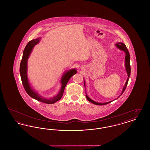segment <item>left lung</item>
<instances>
[{"mask_svg":"<svg viewBox=\"0 0 150 150\" xmlns=\"http://www.w3.org/2000/svg\"><path fill=\"white\" fill-rule=\"evenodd\" d=\"M115 46H116L117 48H119V50H122V51H124V52H125V70H126V71H127V73L128 77V78H127V79L126 82H125V85H124L123 88H122V91H121L120 95L117 98H119V97L121 96V95L122 94V93H124V91H125V88H126V87H127V86L128 83L130 75V71H131V70H130V54H129V52L128 50V49H127L126 45H125L124 43H121V42H117V43H116L115 44ZM84 83L85 90H86V82H85V80H84ZM86 99L88 100L90 102L92 103L93 104H94V105H105L108 104V103H110V102L114 101V100L117 99V98H115V100H111V101H109V102H107L100 103V102H96V101H94V100H92L91 98H90L87 96L86 92Z\"/></svg>","mask_w":150,"mask_h":150,"instance_id":"obj_1","label":"left lung"}]
</instances>
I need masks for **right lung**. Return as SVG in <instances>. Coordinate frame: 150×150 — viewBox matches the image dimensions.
<instances>
[{"label": "right lung", "mask_w": 150, "mask_h": 150, "mask_svg": "<svg viewBox=\"0 0 150 150\" xmlns=\"http://www.w3.org/2000/svg\"><path fill=\"white\" fill-rule=\"evenodd\" d=\"M40 39L41 38L40 37L35 39L31 40L28 43V44L25 47L23 52L22 58L20 66V73L23 87L26 92L31 97L45 103L53 104L62 98L64 92V88L66 86L67 82L74 75L76 74L77 71L75 69H71L69 70L64 72V74L62 76L60 81L61 84V89L57 95L53 97L52 98L48 99L47 98L43 97V96H40L39 93H37L33 89V87L31 86L29 83V79L28 76V61L34 47L37 44L39 43Z\"/></svg>", "instance_id": "obj_1"}]
</instances>
